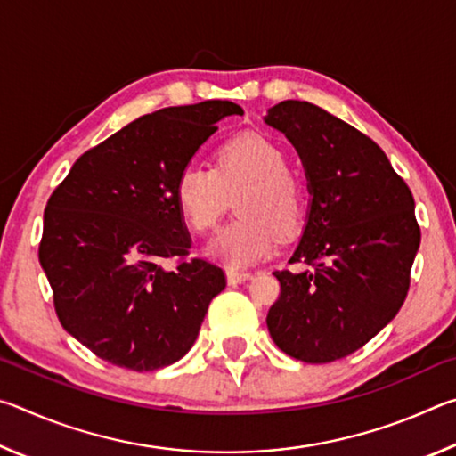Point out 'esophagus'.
Listing matches in <instances>:
<instances>
[{"mask_svg": "<svg viewBox=\"0 0 456 456\" xmlns=\"http://www.w3.org/2000/svg\"><path fill=\"white\" fill-rule=\"evenodd\" d=\"M251 273H247V272H233V269H229L227 272V281H229V285H237V283H243V281H247V280H251Z\"/></svg>", "mask_w": 456, "mask_h": 456, "instance_id": "34e87169", "label": "esophagus"}]
</instances>
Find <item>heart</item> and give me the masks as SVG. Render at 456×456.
Returning a JSON list of instances; mask_svg holds the SVG:
<instances>
[{"instance_id": "obj_1", "label": "heart", "mask_w": 456, "mask_h": 456, "mask_svg": "<svg viewBox=\"0 0 456 456\" xmlns=\"http://www.w3.org/2000/svg\"><path fill=\"white\" fill-rule=\"evenodd\" d=\"M231 199L239 217L209 245V256L231 269L257 264L273 251L277 237L289 239L305 225V184L267 136L229 138L215 151L211 168L189 165L175 181L176 209L197 235L219 225Z\"/></svg>"}]
</instances>
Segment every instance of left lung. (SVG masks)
Instances as JSON below:
<instances>
[{
  "label": "left lung",
  "mask_w": 456,
  "mask_h": 456,
  "mask_svg": "<svg viewBox=\"0 0 456 456\" xmlns=\"http://www.w3.org/2000/svg\"><path fill=\"white\" fill-rule=\"evenodd\" d=\"M265 122L296 146L312 192L291 257L312 272H273L281 291L267 330L288 356L328 364L360 350L403 307L420 245L414 199L380 146L323 108L283 100Z\"/></svg>",
  "instance_id": "1"
}]
</instances>
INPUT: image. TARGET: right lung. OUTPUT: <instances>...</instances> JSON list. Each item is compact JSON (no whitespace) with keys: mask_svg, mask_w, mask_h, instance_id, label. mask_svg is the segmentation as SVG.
Returning <instances> with one entry per match:
<instances>
[{"mask_svg":"<svg viewBox=\"0 0 456 456\" xmlns=\"http://www.w3.org/2000/svg\"><path fill=\"white\" fill-rule=\"evenodd\" d=\"M229 100L171 106L130 122L76 160L48 199L42 269L68 334L114 366L151 372L191 350L225 272L187 259L175 181ZM175 258L168 273L162 261Z\"/></svg>","mask_w":456,"mask_h":456,"instance_id":"1","label":"right lung"}]
</instances>
